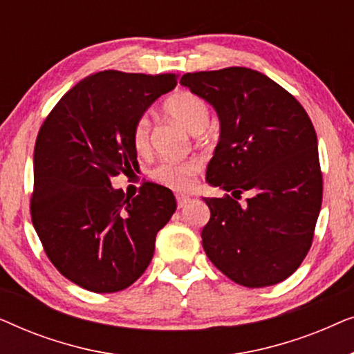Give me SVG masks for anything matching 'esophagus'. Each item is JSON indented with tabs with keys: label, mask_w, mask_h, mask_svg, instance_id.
<instances>
[{
	"label": "esophagus",
	"mask_w": 354,
	"mask_h": 354,
	"mask_svg": "<svg viewBox=\"0 0 354 354\" xmlns=\"http://www.w3.org/2000/svg\"><path fill=\"white\" fill-rule=\"evenodd\" d=\"M177 206L178 209H182V207H185L188 203H190V198H188L187 195H177Z\"/></svg>",
	"instance_id": "34e87169"
}]
</instances>
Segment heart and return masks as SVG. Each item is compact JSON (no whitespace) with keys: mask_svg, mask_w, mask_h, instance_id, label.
<instances>
[{"mask_svg":"<svg viewBox=\"0 0 354 354\" xmlns=\"http://www.w3.org/2000/svg\"><path fill=\"white\" fill-rule=\"evenodd\" d=\"M164 113L169 118L182 124L190 133H201L209 122V106L201 96L192 91H177L164 101ZM149 132L151 122L147 115L135 120L132 127V143L138 153H147L149 149ZM200 172V164L196 161L185 162H159L149 171V177L154 182L174 190H183L193 183V178Z\"/></svg>","mask_w":354,"mask_h":354,"instance_id":"b5f03b06","label":"heart"}]
</instances>
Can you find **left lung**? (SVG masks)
<instances>
[{
  "label": "left lung",
  "mask_w": 354,
  "mask_h": 354,
  "mask_svg": "<svg viewBox=\"0 0 354 354\" xmlns=\"http://www.w3.org/2000/svg\"><path fill=\"white\" fill-rule=\"evenodd\" d=\"M180 84L221 122L206 182L227 192L203 198L201 232L211 263L235 283L269 287L290 277L311 248L322 172L311 119L293 95L248 67L193 72ZM246 191L250 196L239 200Z\"/></svg>",
  "instance_id": "8db88e82"
}]
</instances>
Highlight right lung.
<instances>
[{
	"instance_id": "obj_1",
	"label": "right lung",
	"mask_w": 354,
	"mask_h": 354,
	"mask_svg": "<svg viewBox=\"0 0 354 354\" xmlns=\"http://www.w3.org/2000/svg\"><path fill=\"white\" fill-rule=\"evenodd\" d=\"M176 74L103 71L67 91L48 114L33 151L30 214L55 268L79 287L114 293L151 263L156 234L177 203L166 187L147 182L125 196L111 178L138 166L132 127Z\"/></svg>"
}]
</instances>
